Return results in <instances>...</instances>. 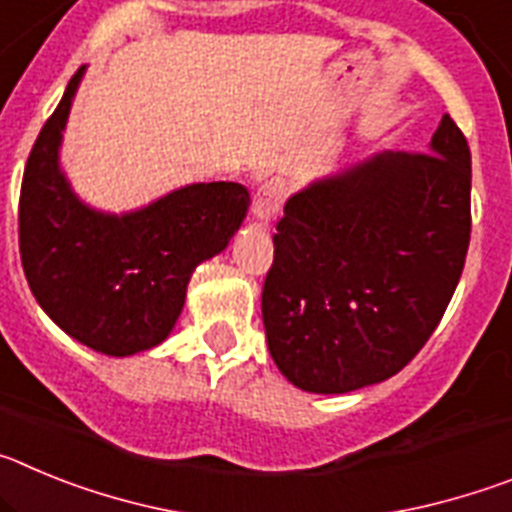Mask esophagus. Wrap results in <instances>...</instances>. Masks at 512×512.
<instances>
[{"label":"esophagus","instance_id":"1","mask_svg":"<svg viewBox=\"0 0 512 512\" xmlns=\"http://www.w3.org/2000/svg\"><path fill=\"white\" fill-rule=\"evenodd\" d=\"M284 202V184L279 179H269L266 184H261V189L253 197V215L264 220V223H271L277 212L282 210Z\"/></svg>","mask_w":512,"mask_h":512}]
</instances>
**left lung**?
Returning a JSON list of instances; mask_svg holds the SVG:
<instances>
[{"label":"left lung","instance_id":"left-lung-1","mask_svg":"<svg viewBox=\"0 0 512 512\" xmlns=\"http://www.w3.org/2000/svg\"><path fill=\"white\" fill-rule=\"evenodd\" d=\"M472 233V153L449 115L431 151L382 153L289 197L261 315L274 364L341 395L397 374L431 338Z\"/></svg>","mask_w":512,"mask_h":512}]
</instances>
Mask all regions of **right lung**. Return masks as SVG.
I'll use <instances>...</instances> for the list:
<instances>
[{
	"mask_svg": "<svg viewBox=\"0 0 512 512\" xmlns=\"http://www.w3.org/2000/svg\"><path fill=\"white\" fill-rule=\"evenodd\" d=\"M81 69L27 156L20 189V259L48 318L84 346L130 356L158 346L184 307L197 264L241 228L251 194L235 182L176 189L146 210H89L58 169L61 130Z\"/></svg>",
	"mask_w": 512,
	"mask_h": 512,
	"instance_id": "right-lung-1",
	"label": "right lung"
}]
</instances>
